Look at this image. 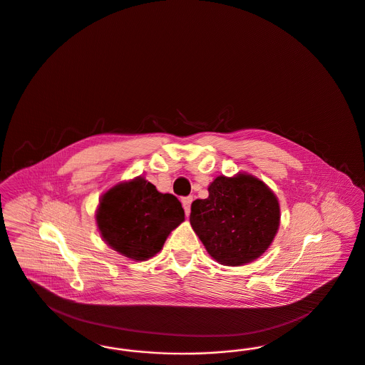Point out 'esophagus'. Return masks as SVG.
I'll list each match as a JSON object with an SVG mask.
<instances>
[{"instance_id":"esophagus-1","label":"esophagus","mask_w":365,"mask_h":365,"mask_svg":"<svg viewBox=\"0 0 365 365\" xmlns=\"http://www.w3.org/2000/svg\"><path fill=\"white\" fill-rule=\"evenodd\" d=\"M191 202H192V197H185V198H182V205H183L186 216L190 215Z\"/></svg>"}]
</instances>
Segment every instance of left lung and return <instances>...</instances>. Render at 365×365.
I'll return each mask as SVG.
<instances>
[{"label":"left lung","mask_w":365,"mask_h":365,"mask_svg":"<svg viewBox=\"0 0 365 365\" xmlns=\"http://www.w3.org/2000/svg\"><path fill=\"white\" fill-rule=\"evenodd\" d=\"M205 200L191 204L190 225L209 256L240 267L262 256L280 225L278 197L253 175H220Z\"/></svg>","instance_id":"obj_1"}]
</instances>
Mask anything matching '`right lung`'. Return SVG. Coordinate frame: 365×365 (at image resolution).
<instances>
[{
	"label": "right lung",
	"instance_id": "right-lung-1",
	"mask_svg": "<svg viewBox=\"0 0 365 365\" xmlns=\"http://www.w3.org/2000/svg\"><path fill=\"white\" fill-rule=\"evenodd\" d=\"M185 222V210L173 194H163L143 176L105 191L96 210L104 242L134 261L152 259L171 231Z\"/></svg>",
	"mask_w": 365,
	"mask_h": 365
}]
</instances>
